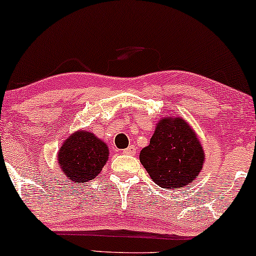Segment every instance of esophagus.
I'll return each mask as SVG.
<instances>
[{"mask_svg": "<svg viewBox=\"0 0 256 256\" xmlns=\"http://www.w3.org/2000/svg\"><path fill=\"white\" fill-rule=\"evenodd\" d=\"M122 154H136V148L134 146V145H130L128 148H126L122 150Z\"/></svg>", "mask_w": 256, "mask_h": 256, "instance_id": "esophagus-1", "label": "esophagus"}]
</instances>
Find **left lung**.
<instances>
[{
    "instance_id": "8db88e82",
    "label": "left lung",
    "mask_w": 256,
    "mask_h": 256,
    "mask_svg": "<svg viewBox=\"0 0 256 256\" xmlns=\"http://www.w3.org/2000/svg\"><path fill=\"white\" fill-rule=\"evenodd\" d=\"M139 160L157 186L180 189L198 176L204 151L183 118L164 117L157 122L150 144L140 151Z\"/></svg>"
}]
</instances>
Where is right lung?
Returning a JSON list of instances; mask_svg holds the SVG:
<instances>
[{
  "label": "right lung",
  "mask_w": 256,
  "mask_h": 256,
  "mask_svg": "<svg viewBox=\"0 0 256 256\" xmlns=\"http://www.w3.org/2000/svg\"><path fill=\"white\" fill-rule=\"evenodd\" d=\"M108 148L92 132H73L58 152L61 171L76 183L90 182L98 176L108 160Z\"/></svg>",
  "instance_id": "1"
}]
</instances>
